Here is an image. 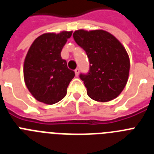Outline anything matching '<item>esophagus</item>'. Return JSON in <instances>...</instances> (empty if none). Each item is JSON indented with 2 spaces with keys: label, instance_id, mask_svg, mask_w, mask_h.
<instances>
[{
  "label": "esophagus",
  "instance_id": "esophagus-1",
  "mask_svg": "<svg viewBox=\"0 0 154 154\" xmlns=\"http://www.w3.org/2000/svg\"><path fill=\"white\" fill-rule=\"evenodd\" d=\"M79 72H80L79 69H76L75 70V75L76 76L79 75Z\"/></svg>",
  "mask_w": 154,
  "mask_h": 154
}]
</instances>
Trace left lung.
Wrapping results in <instances>:
<instances>
[{
    "label": "left lung",
    "instance_id": "8db88e82",
    "mask_svg": "<svg viewBox=\"0 0 154 154\" xmlns=\"http://www.w3.org/2000/svg\"><path fill=\"white\" fill-rule=\"evenodd\" d=\"M73 38L89 58V72L79 75L88 96L98 102L117 97L124 89L130 72V58L124 47L103 30H78Z\"/></svg>",
    "mask_w": 154,
    "mask_h": 154
}]
</instances>
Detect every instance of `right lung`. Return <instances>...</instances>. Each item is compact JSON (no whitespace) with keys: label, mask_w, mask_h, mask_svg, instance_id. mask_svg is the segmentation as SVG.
Instances as JSON below:
<instances>
[{"label":"right lung","mask_w":154,"mask_h":154,"mask_svg":"<svg viewBox=\"0 0 154 154\" xmlns=\"http://www.w3.org/2000/svg\"><path fill=\"white\" fill-rule=\"evenodd\" d=\"M72 31L46 33L38 37L24 59V78L27 88L35 99L55 104L63 99L75 76L61 51Z\"/></svg>","instance_id":"obj_1"}]
</instances>
